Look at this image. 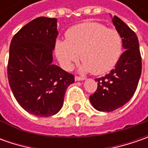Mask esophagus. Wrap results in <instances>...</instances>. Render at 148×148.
<instances>
[{
    "mask_svg": "<svg viewBox=\"0 0 148 148\" xmlns=\"http://www.w3.org/2000/svg\"><path fill=\"white\" fill-rule=\"evenodd\" d=\"M85 80V78L84 77H75V81H84Z\"/></svg>",
    "mask_w": 148,
    "mask_h": 148,
    "instance_id": "esophagus-1",
    "label": "esophagus"
}]
</instances>
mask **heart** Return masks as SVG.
Segmentation results:
<instances>
[{"instance_id": "obj_1", "label": "heart", "mask_w": 148, "mask_h": 148, "mask_svg": "<svg viewBox=\"0 0 148 148\" xmlns=\"http://www.w3.org/2000/svg\"><path fill=\"white\" fill-rule=\"evenodd\" d=\"M66 36V40L58 39L55 43L56 56L66 70L71 69L81 53L80 71L101 75L114 67L122 53L120 34L97 22L73 26Z\"/></svg>"}]
</instances>
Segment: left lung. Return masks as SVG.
<instances>
[{
    "instance_id": "obj_1",
    "label": "left lung",
    "mask_w": 148,
    "mask_h": 148,
    "mask_svg": "<svg viewBox=\"0 0 148 148\" xmlns=\"http://www.w3.org/2000/svg\"><path fill=\"white\" fill-rule=\"evenodd\" d=\"M112 22L121 35L124 52L114 69L105 77L95 79L97 90L90 96L95 110L111 112L122 107L133 97L142 72V58L138 39L122 20L114 16Z\"/></svg>"
}]
</instances>
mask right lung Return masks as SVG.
Returning <instances> with one entry per match:
<instances>
[{
  "label": "right lung",
  "mask_w": 148,
  "mask_h": 148,
  "mask_svg": "<svg viewBox=\"0 0 148 148\" xmlns=\"http://www.w3.org/2000/svg\"><path fill=\"white\" fill-rule=\"evenodd\" d=\"M57 19L38 17L21 28L10 46L7 74L14 98L28 113L54 115L62 109L74 76L53 64Z\"/></svg>",
  "instance_id": "1"
}]
</instances>
